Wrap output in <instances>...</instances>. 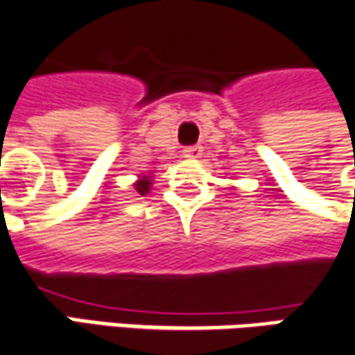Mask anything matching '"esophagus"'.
<instances>
[{
	"mask_svg": "<svg viewBox=\"0 0 355 355\" xmlns=\"http://www.w3.org/2000/svg\"><path fill=\"white\" fill-rule=\"evenodd\" d=\"M200 150H202V148L198 147V145H193V147H184L182 148V157H184V159H196V157L200 155Z\"/></svg>",
	"mask_w": 355,
	"mask_h": 355,
	"instance_id": "obj_1",
	"label": "esophagus"
}]
</instances>
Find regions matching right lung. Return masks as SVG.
Returning a JSON list of instances; mask_svg holds the SVG:
<instances>
[{
  "label": "right lung",
  "mask_w": 355,
  "mask_h": 355,
  "mask_svg": "<svg viewBox=\"0 0 355 355\" xmlns=\"http://www.w3.org/2000/svg\"><path fill=\"white\" fill-rule=\"evenodd\" d=\"M150 177H143V178H139L137 182H135V189H137V193L139 194H148V191H150Z\"/></svg>",
  "instance_id": "1"
}]
</instances>
